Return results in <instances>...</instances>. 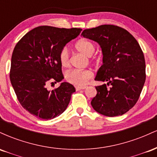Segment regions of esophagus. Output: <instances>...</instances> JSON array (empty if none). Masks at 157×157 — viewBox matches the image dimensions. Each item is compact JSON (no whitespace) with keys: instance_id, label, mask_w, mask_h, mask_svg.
<instances>
[{"instance_id":"esophagus-1","label":"esophagus","mask_w":157,"mask_h":157,"mask_svg":"<svg viewBox=\"0 0 157 157\" xmlns=\"http://www.w3.org/2000/svg\"><path fill=\"white\" fill-rule=\"evenodd\" d=\"M86 88V86H76L75 87V89H76L77 91H79V90H81V89H85Z\"/></svg>"}]
</instances>
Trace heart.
Returning a JSON list of instances; mask_svg holds the SVG:
<instances>
[{
	"label": "heart",
	"instance_id": "heart-1",
	"mask_svg": "<svg viewBox=\"0 0 157 157\" xmlns=\"http://www.w3.org/2000/svg\"><path fill=\"white\" fill-rule=\"evenodd\" d=\"M76 49L86 57H91L95 52V46L91 41L82 40L78 41L75 45ZM59 60L61 66L66 67L69 64V56L67 48L64 47L59 53ZM93 77V73L88 69L85 70H69L65 74V78L69 83L75 86H84L88 80Z\"/></svg>",
	"mask_w": 157,
	"mask_h": 157
}]
</instances>
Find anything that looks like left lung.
Wrapping results in <instances>:
<instances>
[{
    "label": "left lung",
    "instance_id": "obj_1",
    "mask_svg": "<svg viewBox=\"0 0 157 157\" xmlns=\"http://www.w3.org/2000/svg\"><path fill=\"white\" fill-rule=\"evenodd\" d=\"M81 35L98 43L103 55L95 80L108 82L96 86L97 95L91 102L93 109L107 117L124 114L138 101L145 82L141 47L127 30L114 25L85 29ZM107 84L111 85L109 89Z\"/></svg>",
    "mask_w": 157,
    "mask_h": 157
}]
</instances>
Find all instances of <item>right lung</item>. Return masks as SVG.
Here are the masks:
<instances>
[{"label": "right lung", "mask_w": 157, "mask_h": 157, "mask_svg": "<svg viewBox=\"0 0 157 157\" xmlns=\"http://www.w3.org/2000/svg\"><path fill=\"white\" fill-rule=\"evenodd\" d=\"M81 29L41 26L26 33L16 44L12 55L10 81L22 107L37 118L51 120L66 109L75 91L63 82L49 91V82L64 79L59 53L76 38Z\"/></svg>", "instance_id": "1"}]
</instances>
